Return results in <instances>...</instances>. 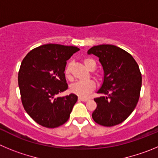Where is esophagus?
I'll return each mask as SVG.
<instances>
[{
	"mask_svg": "<svg viewBox=\"0 0 158 158\" xmlns=\"http://www.w3.org/2000/svg\"><path fill=\"white\" fill-rule=\"evenodd\" d=\"M89 100V98H79V101H82V102H87Z\"/></svg>",
	"mask_w": 158,
	"mask_h": 158,
	"instance_id": "34e87169",
	"label": "esophagus"
}]
</instances>
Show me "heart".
<instances>
[{
  "instance_id": "obj_1",
  "label": "heart",
  "mask_w": 158,
  "mask_h": 158,
  "mask_svg": "<svg viewBox=\"0 0 158 158\" xmlns=\"http://www.w3.org/2000/svg\"><path fill=\"white\" fill-rule=\"evenodd\" d=\"M85 66L91 71L92 69L94 70L96 69V63L93 59L90 58H86L84 60ZM65 77L69 80H72V76H71V69L70 65L68 64L64 69ZM95 88V83L92 80H86V81H79L71 85L70 90L72 93L75 94L77 96L82 98L86 97L89 94L90 92H92Z\"/></svg>"
}]
</instances>
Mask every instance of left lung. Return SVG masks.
Wrapping results in <instances>:
<instances>
[{
  "instance_id": "8db88e82",
  "label": "left lung",
  "mask_w": 158,
  "mask_h": 158,
  "mask_svg": "<svg viewBox=\"0 0 158 158\" xmlns=\"http://www.w3.org/2000/svg\"><path fill=\"white\" fill-rule=\"evenodd\" d=\"M99 58L103 82L94 98L97 108L92 118L98 124L112 127L124 121L139 102L142 76L131 55L113 45H95L87 51Z\"/></svg>"
}]
</instances>
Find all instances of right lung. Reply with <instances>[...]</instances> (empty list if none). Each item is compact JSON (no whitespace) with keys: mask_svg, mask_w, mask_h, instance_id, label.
<instances>
[{"mask_svg":"<svg viewBox=\"0 0 158 158\" xmlns=\"http://www.w3.org/2000/svg\"><path fill=\"white\" fill-rule=\"evenodd\" d=\"M76 46L46 44L32 49L21 63L18 83L24 109L36 123L54 128L68 121L78 97H57L68 89L67 60L78 52Z\"/></svg>","mask_w":158,"mask_h":158,"instance_id":"obj_1","label":"right lung"}]
</instances>
